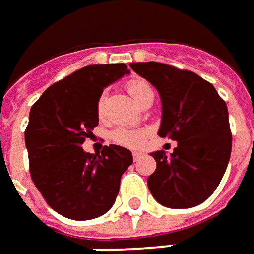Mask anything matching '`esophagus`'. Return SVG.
<instances>
[{
  "label": "esophagus",
  "instance_id": "esophagus-1",
  "mask_svg": "<svg viewBox=\"0 0 254 254\" xmlns=\"http://www.w3.org/2000/svg\"><path fill=\"white\" fill-rule=\"evenodd\" d=\"M132 156H133V160L136 161L137 158H140L141 153H139V151H133V153H132Z\"/></svg>",
  "mask_w": 254,
  "mask_h": 254
}]
</instances>
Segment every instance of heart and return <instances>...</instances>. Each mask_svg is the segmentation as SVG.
I'll use <instances>...</instances> for the list:
<instances>
[{
  "mask_svg": "<svg viewBox=\"0 0 254 254\" xmlns=\"http://www.w3.org/2000/svg\"><path fill=\"white\" fill-rule=\"evenodd\" d=\"M127 91L129 94L133 97V100L139 105L143 104V101L150 96H154V90L153 87L143 79H134L127 83ZM105 101H107V91H103L97 100V114L98 117L104 115ZM149 132L144 129H127V127H118L113 130L111 133V139H113L117 144L125 146V147H130V149H136L140 147L144 143L146 137H147Z\"/></svg>",
  "mask_w": 254,
  "mask_h": 254,
  "instance_id": "obj_1",
  "label": "heart"
}]
</instances>
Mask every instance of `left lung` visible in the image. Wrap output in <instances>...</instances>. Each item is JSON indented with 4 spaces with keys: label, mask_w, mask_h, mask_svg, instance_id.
<instances>
[{
    "label": "left lung",
    "mask_w": 254,
    "mask_h": 254,
    "mask_svg": "<svg viewBox=\"0 0 254 254\" xmlns=\"http://www.w3.org/2000/svg\"><path fill=\"white\" fill-rule=\"evenodd\" d=\"M130 68L156 87L163 103L160 137L177 140L167 157L151 153L156 171L147 179L153 197L170 208L207 200L225 174L232 149L228 108L214 86L194 72L161 62H132Z\"/></svg>",
    "instance_id": "8db88e82"
}]
</instances>
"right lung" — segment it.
Returning a JSON list of instances; mask_svg holds the SVG:
<instances>
[{
	"label": "right lung",
	"mask_w": 254,
	"mask_h": 254,
	"mask_svg": "<svg viewBox=\"0 0 254 254\" xmlns=\"http://www.w3.org/2000/svg\"><path fill=\"white\" fill-rule=\"evenodd\" d=\"M127 73L125 64L84 66L51 84L32 105L25 130L30 177L48 206L66 218L84 221L107 213L133 163L121 146H104L101 154L82 147L98 125V96Z\"/></svg>",
	"instance_id": "obj_1"
}]
</instances>
